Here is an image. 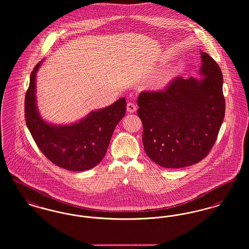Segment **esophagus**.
Returning <instances> with one entry per match:
<instances>
[{
	"label": "esophagus",
	"mask_w": 249,
	"mask_h": 249,
	"mask_svg": "<svg viewBox=\"0 0 249 249\" xmlns=\"http://www.w3.org/2000/svg\"><path fill=\"white\" fill-rule=\"evenodd\" d=\"M127 111L129 112V113H133V112H135L136 110H137V107H136V105L134 104V103H131V102H129V103H127Z\"/></svg>",
	"instance_id": "1"
}]
</instances>
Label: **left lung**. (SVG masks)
I'll return each mask as SVG.
<instances>
[{
  "instance_id": "8db88e82",
  "label": "left lung",
  "mask_w": 249,
  "mask_h": 249,
  "mask_svg": "<svg viewBox=\"0 0 249 249\" xmlns=\"http://www.w3.org/2000/svg\"><path fill=\"white\" fill-rule=\"evenodd\" d=\"M200 79L179 77L165 91L142 92L138 98L145 153L163 168H184L202 160L221 127L222 72L209 54L200 52Z\"/></svg>"
}]
</instances>
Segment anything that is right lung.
<instances>
[{"label":"right lung","instance_id":"add662e5","mask_svg":"<svg viewBox=\"0 0 249 249\" xmlns=\"http://www.w3.org/2000/svg\"><path fill=\"white\" fill-rule=\"evenodd\" d=\"M31 73L25 96L26 124L43 155L56 166L72 171L91 170L104 158L112 133L126 111L124 97L92 110L78 122L53 124L41 117L36 105V73Z\"/></svg>","mask_w":249,"mask_h":249}]
</instances>
